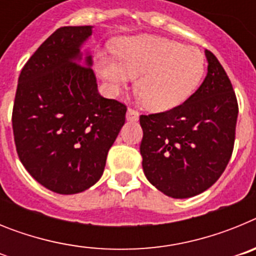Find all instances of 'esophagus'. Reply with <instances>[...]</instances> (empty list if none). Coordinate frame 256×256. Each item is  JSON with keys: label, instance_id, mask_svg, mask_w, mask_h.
<instances>
[{"label": "esophagus", "instance_id": "esophagus-1", "mask_svg": "<svg viewBox=\"0 0 256 256\" xmlns=\"http://www.w3.org/2000/svg\"><path fill=\"white\" fill-rule=\"evenodd\" d=\"M140 118V114L136 110H133V108H128L126 110V120L130 122H137L138 120Z\"/></svg>", "mask_w": 256, "mask_h": 256}]
</instances>
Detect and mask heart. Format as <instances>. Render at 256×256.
Returning a JSON list of instances; mask_svg holds the SVG:
<instances>
[{
  "instance_id": "obj_1",
  "label": "heart",
  "mask_w": 256,
  "mask_h": 256,
  "mask_svg": "<svg viewBox=\"0 0 256 256\" xmlns=\"http://www.w3.org/2000/svg\"><path fill=\"white\" fill-rule=\"evenodd\" d=\"M112 58L100 54L97 73L112 96L136 79V90L151 112H168L186 102L205 73V58L198 50L158 36H133L115 44Z\"/></svg>"
}]
</instances>
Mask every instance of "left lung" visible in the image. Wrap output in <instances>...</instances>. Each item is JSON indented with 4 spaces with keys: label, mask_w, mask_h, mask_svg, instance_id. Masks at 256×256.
I'll return each instance as SVG.
<instances>
[{
    "label": "left lung",
    "mask_w": 256,
    "mask_h": 256,
    "mask_svg": "<svg viewBox=\"0 0 256 256\" xmlns=\"http://www.w3.org/2000/svg\"><path fill=\"white\" fill-rule=\"evenodd\" d=\"M208 73L186 102L159 114L141 115L140 151L148 182L173 198L206 191L224 172L234 151L236 94L227 73L205 50Z\"/></svg>",
    "instance_id": "obj_1"
}]
</instances>
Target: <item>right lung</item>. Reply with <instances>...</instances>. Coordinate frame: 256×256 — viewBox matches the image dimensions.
<instances>
[{"label":"right lung","mask_w":256,"mask_h":256,"mask_svg":"<svg viewBox=\"0 0 256 256\" xmlns=\"http://www.w3.org/2000/svg\"><path fill=\"white\" fill-rule=\"evenodd\" d=\"M92 26L55 30L26 61L12 110L14 140L32 177L60 195L100 180L126 108L98 94L92 55L83 44Z\"/></svg>","instance_id":"1"}]
</instances>
